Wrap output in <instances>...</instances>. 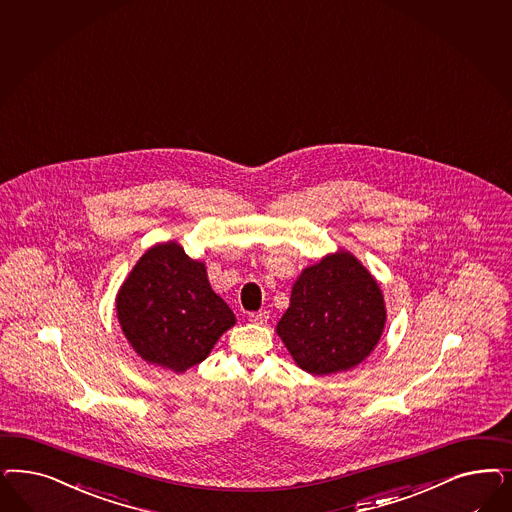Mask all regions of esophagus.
Returning a JSON list of instances; mask_svg holds the SVG:
<instances>
[{
    "mask_svg": "<svg viewBox=\"0 0 512 512\" xmlns=\"http://www.w3.org/2000/svg\"><path fill=\"white\" fill-rule=\"evenodd\" d=\"M248 320L254 324H265L269 320V313L267 311H258V313L248 314Z\"/></svg>",
    "mask_w": 512,
    "mask_h": 512,
    "instance_id": "1",
    "label": "esophagus"
}]
</instances>
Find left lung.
<instances>
[{"instance_id": "obj_1", "label": "left lung", "mask_w": 512, "mask_h": 512, "mask_svg": "<svg viewBox=\"0 0 512 512\" xmlns=\"http://www.w3.org/2000/svg\"><path fill=\"white\" fill-rule=\"evenodd\" d=\"M384 320L379 284L354 256L339 252L301 273L277 331L301 369L330 375L369 356Z\"/></svg>"}]
</instances>
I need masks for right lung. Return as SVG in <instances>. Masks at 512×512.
I'll use <instances>...</instances> for the list:
<instances>
[{"instance_id": "obj_1", "label": "right lung", "mask_w": 512, "mask_h": 512, "mask_svg": "<svg viewBox=\"0 0 512 512\" xmlns=\"http://www.w3.org/2000/svg\"><path fill=\"white\" fill-rule=\"evenodd\" d=\"M116 311L133 350L175 373L205 360L235 324L230 307L211 290L205 265L177 243L145 252L120 288Z\"/></svg>"}]
</instances>
